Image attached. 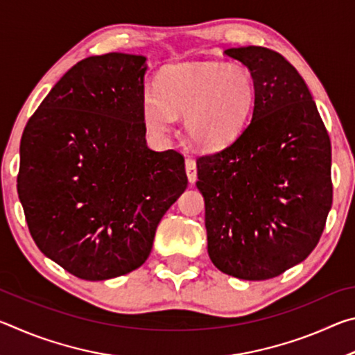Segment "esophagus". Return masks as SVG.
<instances>
[{"instance_id": "esophagus-1", "label": "esophagus", "mask_w": 355, "mask_h": 355, "mask_svg": "<svg viewBox=\"0 0 355 355\" xmlns=\"http://www.w3.org/2000/svg\"><path fill=\"white\" fill-rule=\"evenodd\" d=\"M186 175H188V180L189 183H196L197 180V166H196V161L192 158H188L186 159Z\"/></svg>"}]
</instances>
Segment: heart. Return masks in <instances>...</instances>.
<instances>
[{
  "mask_svg": "<svg viewBox=\"0 0 355 355\" xmlns=\"http://www.w3.org/2000/svg\"><path fill=\"white\" fill-rule=\"evenodd\" d=\"M255 80L238 62H188L161 71L156 91L142 97V120L155 136H166L175 116H184L189 139L203 150L235 142L254 112Z\"/></svg>",
  "mask_w": 355,
  "mask_h": 355,
  "instance_id": "heart-1",
  "label": "heart"
}]
</instances>
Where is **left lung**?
<instances>
[{
  "instance_id": "obj_1",
  "label": "left lung",
  "mask_w": 355,
  "mask_h": 355,
  "mask_svg": "<svg viewBox=\"0 0 355 355\" xmlns=\"http://www.w3.org/2000/svg\"><path fill=\"white\" fill-rule=\"evenodd\" d=\"M255 80L252 120L235 142L197 159L208 255L243 280L277 277L316 248L332 207V150L316 103L277 51H224Z\"/></svg>"
}]
</instances>
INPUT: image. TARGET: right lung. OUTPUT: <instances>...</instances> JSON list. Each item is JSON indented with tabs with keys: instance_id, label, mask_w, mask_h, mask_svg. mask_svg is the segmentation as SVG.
I'll return each instance as SVG.
<instances>
[{
	"instance_id": "right-lung-1",
	"label": "right lung",
	"mask_w": 355,
	"mask_h": 355,
	"mask_svg": "<svg viewBox=\"0 0 355 355\" xmlns=\"http://www.w3.org/2000/svg\"><path fill=\"white\" fill-rule=\"evenodd\" d=\"M147 58L107 53L75 64L28 120L17 189L29 233L84 280L135 271L188 186L184 158L147 147Z\"/></svg>"
}]
</instances>
